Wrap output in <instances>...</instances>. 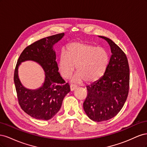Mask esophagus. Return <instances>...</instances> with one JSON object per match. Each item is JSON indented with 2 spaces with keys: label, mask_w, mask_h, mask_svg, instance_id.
Masks as SVG:
<instances>
[{
  "label": "esophagus",
  "mask_w": 147,
  "mask_h": 147,
  "mask_svg": "<svg viewBox=\"0 0 147 147\" xmlns=\"http://www.w3.org/2000/svg\"><path fill=\"white\" fill-rule=\"evenodd\" d=\"M77 86L75 85V84H70V90L71 91H74V90H75V89L77 88Z\"/></svg>",
  "instance_id": "obj_1"
}]
</instances>
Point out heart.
<instances>
[{
  "instance_id": "obj_1",
  "label": "heart",
  "mask_w": 147,
  "mask_h": 147,
  "mask_svg": "<svg viewBox=\"0 0 147 147\" xmlns=\"http://www.w3.org/2000/svg\"><path fill=\"white\" fill-rule=\"evenodd\" d=\"M110 63V56L105 49L88 43L73 42L67 47V53H61L59 68L64 78L72 74L76 66L77 74L73 82L93 83L104 76Z\"/></svg>"
}]
</instances>
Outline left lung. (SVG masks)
I'll list each match as a JSON object with an SVG mask.
<instances>
[{
  "instance_id": "left-lung-1",
  "label": "left lung",
  "mask_w": 147,
  "mask_h": 147,
  "mask_svg": "<svg viewBox=\"0 0 147 147\" xmlns=\"http://www.w3.org/2000/svg\"><path fill=\"white\" fill-rule=\"evenodd\" d=\"M107 41L112 55L104 76L91 86L83 109L88 117L96 122L106 121L119 112L125 103L129 89V67L126 55L112 40Z\"/></svg>"
}]
</instances>
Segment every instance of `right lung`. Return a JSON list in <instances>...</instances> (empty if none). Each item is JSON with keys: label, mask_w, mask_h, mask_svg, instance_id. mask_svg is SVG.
Segmentation results:
<instances>
[{"label": "right lung", "mask_w": 147, "mask_h": 147, "mask_svg": "<svg viewBox=\"0 0 147 147\" xmlns=\"http://www.w3.org/2000/svg\"><path fill=\"white\" fill-rule=\"evenodd\" d=\"M64 33L51 35L28 46L21 53L15 67L14 82L18 103L24 112L37 119L48 120L59 110L64 97L70 92L68 83H65L58 72L56 53L53 45L63 37ZM32 60L38 62L46 72L43 86L35 90L24 88L19 81L17 69L21 62Z\"/></svg>", "instance_id": "add662e5"}]
</instances>
